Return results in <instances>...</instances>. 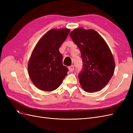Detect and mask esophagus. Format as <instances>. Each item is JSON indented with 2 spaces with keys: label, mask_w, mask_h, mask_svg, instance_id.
I'll return each mask as SVG.
<instances>
[{
  "label": "esophagus",
  "mask_w": 133,
  "mask_h": 133,
  "mask_svg": "<svg viewBox=\"0 0 133 133\" xmlns=\"http://www.w3.org/2000/svg\"><path fill=\"white\" fill-rule=\"evenodd\" d=\"M68 68H69V70L70 71H73L74 70V65H71V66H70L68 67Z\"/></svg>",
  "instance_id": "esophagus-1"
}]
</instances>
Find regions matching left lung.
<instances>
[{
	"mask_svg": "<svg viewBox=\"0 0 133 133\" xmlns=\"http://www.w3.org/2000/svg\"><path fill=\"white\" fill-rule=\"evenodd\" d=\"M70 37L81 52L83 69L78 75L83 89L87 92L99 91L114 74L113 56L104 39L93 29H75Z\"/></svg>",
	"mask_w": 133,
	"mask_h": 133,
	"instance_id": "left-lung-1",
	"label": "left lung"
}]
</instances>
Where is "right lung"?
<instances>
[{
  "instance_id": "1",
  "label": "right lung",
  "mask_w": 133,
  "mask_h": 133,
  "mask_svg": "<svg viewBox=\"0 0 133 133\" xmlns=\"http://www.w3.org/2000/svg\"><path fill=\"white\" fill-rule=\"evenodd\" d=\"M70 30L51 29L39 40L28 63V72L32 82L39 89L53 91L60 85L69 69L63 64L59 49Z\"/></svg>"
}]
</instances>
